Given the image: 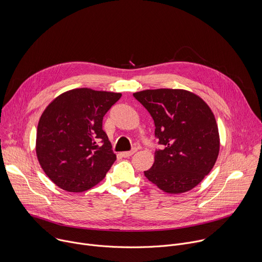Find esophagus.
<instances>
[{"instance_id":"esophagus-1","label":"esophagus","mask_w":262,"mask_h":262,"mask_svg":"<svg viewBox=\"0 0 262 262\" xmlns=\"http://www.w3.org/2000/svg\"><path fill=\"white\" fill-rule=\"evenodd\" d=\"M137 152V149H134V150H130V151H125V152H122V157L123 158H129L132 157L133 155H135Z\"/></svg>"}]
</instances>
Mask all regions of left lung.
I'll return each instance as SVG.
<instances>
[{
	"label": "left lung",
	"instance_id": "obj_1",
	"mask_svg": "<svg viewBox=\"0 0 262 262\" xmlns=\"http://www.w3.org/2000/svg\"><path fill=\"white\" fill-rule=\"evenodd\" d=\"M134 96L150 113L163 146L144 175L168 194L194 189L211 171L220 151L212 111L200 96L183 89H149Z\"/></svg>",
	"mask_w": 262,
	"mask_h": 262
}]
</instances>
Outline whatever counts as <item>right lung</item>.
I'll use <instances>...</instances> for the list:
<instances>
[{
  "instance_id": "obj_1",
  "label": "right lung",
  "mask_w": 262,
  "mask_h": 262,
  "mask_svg": "<svg viewBox=\"0 0 262 262\" xmlns=\"http://www.w3.org/2000/svg\"><path fill=\"white\" fill-rule=\"evenodd\" d=\"M121 95L77 88L58 95L43 111L37 126L36 156L60 189L85 192L99 183L116 161L102 118Z\"/></svg>"
}]
</instances>
